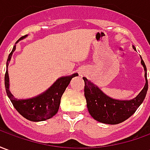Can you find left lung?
I'll use <instances>...</instances> for the list:
<instances>
[{
	"mask_svg": "<svg viewBox=\"0 0 150 150\" xmlns=\"http://www.w3.org/2000/svg\"><path fill=\"white\" fill-rule=\"evenodd\" d=\"M132 48L136 50L134 46ZM141 63L145 71V84L141 92L132 100L113 99L103 92L92 82L83 77L85 83L84 96L88 110L96 120L104 124L117 125L129 118L142 104L148 91V80L146 67L142 57Z\"/></svg>",
	"mask_w": 150,
	"mask_h": 150,
	"instance_id": "obj_1",
	"label": "left lung"
}]
</instances>
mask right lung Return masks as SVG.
I'll list each match as a JSON object with an SVG mask.
<instances>
[{"label":"right lung","mask_w":150,"mask_h":150,"mask_svg":"<svg viewBox=\"0 0 150 150\" xmlns=\"http://www.w3.org/2000/svg\"><path fill=\"white\" fill-rule=\"evenodd\" d=\"M28 35L20 38L16 44ZM16 50V45L9 54L6 62V72L5 75V86L6 93L15 109L25 119L30 121L38 122L51 118L58 112L60 105V101L63 92L70 83V82L75 76H78V73H74L71 75L62 76L59 78L47 90L38 95L37 96L29 99H19L18 100L9 90V78H8V66L11 60L13 53Z\"/></svg>","instance_id":"obj_1"}]
</instances>
